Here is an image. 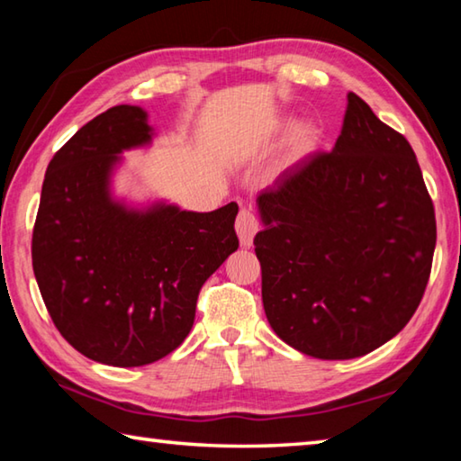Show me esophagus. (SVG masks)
<instances>
[{
  "label": "esophagus",
  "mask_w": 461,
  "mask_h": 461,
  "mask_svg": "<svg viewBox=\"0 0 461 461\" xmlns=\"http://www.w3.org/2000/svg\"><path fill=\"white\" fill-rule=\"evenodd\" d=\"M236 231L240 238V244L244 248H249L254 244V236L258 231V220L249 209H241L236 220Z\"/></svg>",
  "instance_id": "34e87169"
}]
</instances>
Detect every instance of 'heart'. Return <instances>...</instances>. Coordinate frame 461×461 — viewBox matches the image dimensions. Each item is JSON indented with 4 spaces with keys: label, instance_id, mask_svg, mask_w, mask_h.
Masks as SVG:
<instances>
[{
    "label": "heart",
    "instance_id": "obj_1",
    "mask_svg": "<svg viewBox=\"0 0 461 461\" xmlns=\"http://www.w3.org/2000/svg\"><path fill=\"white\" fill-rule=\"evenodd\" d=\"M280 126L288 128L291 126V122L285 120ZM315 146H317V134L313 128L311 126L294 128V131L291 134V140H288V162L303 160L305 156H309L315 150Z\"/></svg>",
    "mask_w": 461,
    "mask_h": 461
}]
</instances>
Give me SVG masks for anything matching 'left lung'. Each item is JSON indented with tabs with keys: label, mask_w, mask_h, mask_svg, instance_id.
<instances>
[{
	"label": "left lung",
	"mask_w": 461,
	"mask_h": 461,
	"mask_svg": "<svg viewBox=\"0 0 461 461\" xmlns=\"http://www.w3.org/2000/svg\"><path fill=\"white\" fill-rule=\"evenodd\" d=\"M262 303L301 354L349 360L393 339L423 299L435 212L407 138L348 93L331 152L258 194Z\"/></svg>",
	"instance_id": "obj_1"
}]
</instances>
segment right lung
<instances>
[{
	"label": "right lung",
	"mask_w": 461,
	"mask_h": 461,
	"mask_svg": "<svg viewBox=\"0 0 461 461\" xmlns=\"http://www.w3.org/2000/svg\"><path fill=\"white\" fill-rule=\"evenodd\" d=\"M138 105H115L77 131L44 175L32 267L44 305L71 346L134 368L176 349L205 280L236 252L238 203L186 212L113 194L123 152L152 144Z\"/></svg>",
	"instance_id": "right-lung-1"
}]
</instances>
